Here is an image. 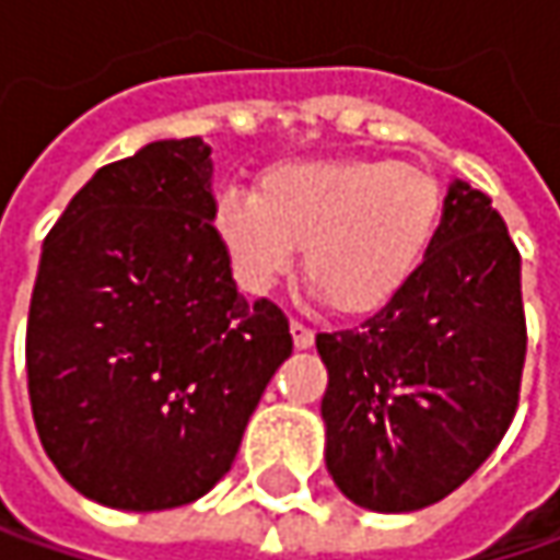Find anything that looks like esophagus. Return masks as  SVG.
Instances as JSON below:
<instances>
[{
    "instance_id": "obj_1",
    "label": "esophagus",
    "mask_w": 560,
    "mask_h": 560,
    "mask_svg": "<svg viewBox=\"0 0 560 560\" xmlns=\"http://www.w3.org/2000/svg\"><path fill=\"white\" fill-rule=\"evenodd\" d=\"M291 335H294V348H301V351H304V348H313V338H316V335H313V328L310 326L294 319V323H291Z\"/></svg>"
}]
</instances>
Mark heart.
Returning <instances> with one entry per match:
<instances>
[{
  "label": "heart",
  "instance_id": "1",
  "mask_svg": "<svg viewBox=\"0 0 560 560\" xmlns=\"http://www.w3.org/2000/svg\"><path fill=\"white\" fill-rule=\"evenodd\" d=\"M445 215L442 184L395 159H291L259 175L256 194L222 190L212 232L237 284L266 294L294 269L338 313L392 304L435 247Z\"/></svg>",
  "mask_w": 560,
  "mask_h": 560
}]
</instances>
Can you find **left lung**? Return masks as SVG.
<instances>
[{
	"label": "left lung",
	"instance_id": "8db88e82",
	"mask_svg": "<svg viewBox=\"0 0 560 560\" xmlns=\"http://www.w3.org/2000/svg\"><path fill=\"white\" fill-rule=\"evenodd\" d=\"M326 467L378 514L451 495L499 448L521 401V254L492 200L454 182L435 247L401 294L319 331Z\"/></svg>",
	"mask_w": 560,
	"mask_h": 560
}]
</instances>
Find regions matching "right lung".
Wrapping results in <instances>:
<instances>
[{"label":"right lung","mask_w":560,"mask_h":560,"mask_svg":"<svg viewBox=\"0 0 560 560\" xmlns=\"http://www.w3.org/2000/svg\"><path fill=\"white\" fill-rule=\"evenodd\" d=\"M209 153L184 137L103 165L43 241L24 348L34 423L56 470L118 511L207 495L294 348L279 306L237 294Z\"/></svg>","instance_id":"obj_1"}]
</instances>
